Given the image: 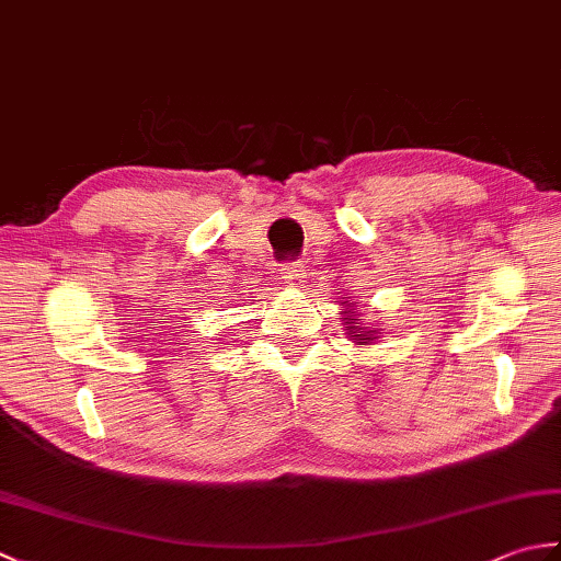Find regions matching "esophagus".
Returning <instances> with one entry per match:
<instances>
[{
  "label": "esophagus",
  "mask_w": 561,
  "mask_h": 561,
  "mask_svg": "<svg viewBox=\"0 0 561 561\" xmlns=\"http://www.w3.org/2000/svg\"><path fill=\"white\" fill-rule=\"evenodd\" d=\"M282 279L289 287H301V282L306 279V270L304 265H296V262H289V265L282 267Z\"/></svg>",
  "instance_id": "obj_1"
}]
</instances>
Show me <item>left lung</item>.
Instances as JSON below:
<instances>
[{
	"instance_id": "8db88e82",
	"label": "left lung",
	"mask_w": 561,
	"mask_h": 561,
	"mask_svg": "<svg viewBox=\"0 0 561 561\" xmlns=\"http://www.w3.org/2000/svg\"><path fill=\"white\" fill-rule=\"evenodd\" d=\"M350 306V301H344ZM347 313V335L356 342V344H371L378 340V328H364L362 318H356V308H344Z\"/></svg>"
}]
</instances>
